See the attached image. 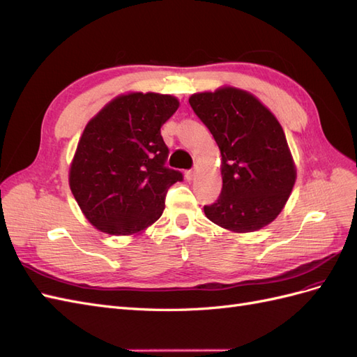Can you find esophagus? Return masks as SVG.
Wrapping results in <instances>:
<instances>
[{
  "label": "esophagus",
  "instance_id": "1",
  "mask_svg": "<svg viewBox=\"0 0 357 357\" xmlns=\"http://www.w3.org/2000/svg\"><path fill=\"white\" fill-rule=\"evenodd\" d=\"M185 179H187V181H192V179H195V170H187V172H185Z\"/></svg>",
  "mask_w": 357,
  "mask_h": 357
}]
</instances>
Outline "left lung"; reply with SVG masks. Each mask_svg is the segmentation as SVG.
Listing matches in <instances>:
<instances>
[{"label": "left lung", "instance_id": "1", "mask_svg": "<svg viewBox=\"0 0 357 357\" xmlns=\"http://www.w3.org/2000/svg\"><path fill=\"white\" fill-rule=\"evenodd\" d=\"M188 101L221 152V195L203 208L205 215L235 233L268 226L280 215L296 181L278 119L259 98L231 86L192 94Z\"/></svg>", "mask_w": 357, "mask_h": 357}]
</instances>
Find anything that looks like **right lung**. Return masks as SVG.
Instances as JSON below:
<instances>
[{
  "mask_svg": "<svg viewBox=\"0 0 357 357\" xmlns=\"http://www.w3.org/2000/svg\"><path fill=\"white\" fill-rule=\"evenodd\" d=\"M173 96H118L91 119L68 172L70 190L100 231H144L165 211L167 190L182 173L166 167L169 148L160 128L175 114Z\"/></svg>",
  "mask_w": 357,
  "mask_h": 357,
  "instance_id": "right-lung-1",
  "label": "right lung"
}]
</instances>
